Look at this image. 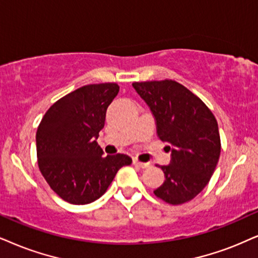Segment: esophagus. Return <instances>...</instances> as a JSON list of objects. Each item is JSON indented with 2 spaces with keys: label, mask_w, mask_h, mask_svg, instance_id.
Segmentation results:
<instances>
[{
  "label": "esophagus",
  "mask_w": 258,
  "mask_h": 258,
  "mask_svg": "<svg viewBox=\"0 0 258 258\" xmlns=\"http://www.w3.org/2000/svg\"><path fill=\"white\" fill-rule=\"evenodd\" d=\"M133 164L136 165V167H139V168H142V169H145V168H149L150 165V163H143V162H139V161H137V159H135V161H133Z\"/></svg>",
  "instance_id": "1"
}]
</instances>
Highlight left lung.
Returning a JSON list of instances; mask_svg holds the SVG:
<instances>
[{"label": "left lung", "instance_id": "left-lung-1", "mask_svg": "<svg viewBox=\"0 0 258 258\" xmlns=\"http://www.w3.org/2000/svg\"><path fill=\"white\" fill-rule=\"evenodd\" d=\"M132 86L151 110L158 138L171 151L170 163L159 167L164 183L153 193L168 204H184L206 187L216 170L220 156L217 120L198 96L175 81Z\"/></svg>", "mask_w": 258, "mask_h": 258}]
</instances>
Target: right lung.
I'll return each mask as SVG.
<instances>
[{
    "instance_id": "obj_1",
    "label": "right lung",
    "mask_w": 258,
    "mask_h": 258,
    "mask_svg": "<svg viewBox=\"0 0 258 258\" xmlns=\"http://www.w3.org/2000/svg\"><path fill=\"white\" fill-rule=\"evenodd\" d=\"M116 83L78 88L53 103L37 131L38 164L57 195L73 205H87L106 193L120 168L130 165L123 153L103 156L97 144L106 112L118 95Z\"/></svg>"
}]
</instances>
